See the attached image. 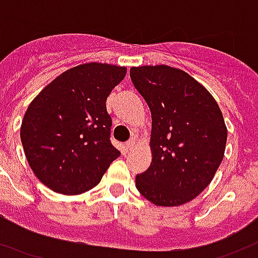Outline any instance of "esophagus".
I'll return each instance as SVG.
<instances>
[{"label":"esophagus","instance_id":"obj_1","mask_svg":"<svg viewBox=\"0 0 258 258\" xmlns=\"http://www.w3.org/2000/svg\"><path fill=\"white\" fill-rule=\"evenodd\" d=\"M135 146H137V139L135 138H131L128 142L125 144V148H127V150H134Z\"/></svg>","mask_w":258,"mask_h":258}]
</instances>
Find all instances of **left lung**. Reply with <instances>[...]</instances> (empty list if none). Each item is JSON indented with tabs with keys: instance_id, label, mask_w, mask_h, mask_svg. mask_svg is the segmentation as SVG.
Returning a JSON list of instances; mask_svg holds the SVG:
<instances>
[{
	"instance_id": "1",
	"label": "left lung",
	"mask_w": 258,
	"mask_h": 258,
	"mask_svg": "<svg viewBox=\"0 0 258 258\" xmlns=\"http://www.w3.org/2000/svg\"><path fill=\"white\" fill-rule=\"evenodd\" d=\"M130 76L152 112V163L135 186L157 207L183 205L208 187L223 161V113L213 95L179 68L133 67Z\"/></svg>"
}]
</instances>
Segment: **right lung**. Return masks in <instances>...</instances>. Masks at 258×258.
Here are the masks:
<instances>
[{
  "mask_svg": "<svg viewBox=\"0 0 258 258\" xmlns=\"http://www.w3.org/2000/svg\"><path fill=\"white\" fill-rule=\"evenodd\" d=\"M125 67L86 62L67 70L28 105L20 127L24 154L46 187L66 196L100 183L120 152L110 144L106 98Z\"/></svg>",
  "mask_w": 258,
  "mask_h": 258,
  "instance_id": "add662e5",
  "label": "right lung"
}]
</instances>
